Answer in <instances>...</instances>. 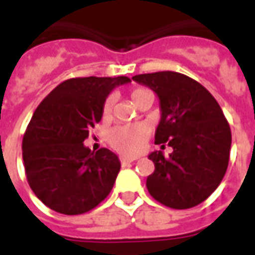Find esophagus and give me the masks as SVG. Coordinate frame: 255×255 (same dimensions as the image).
<instances>
[{
    "mask_svg": "<svg viewBox=\"0 0 255 255\" xmlns=\"http://www.w3.org/2000/svg\"><path fill=\"white\" fill-rule=\"evenodd\" d=\"M133 161H135V158H129V157H126V155H122V157H120V162H122L123 165L131 164V162H133Z\"/></svg>",
    "mask_w": 255,
    "mask_h": 255,
    "instance_id": "obj_1",
    "label": "esophagus"
}]
</instances>
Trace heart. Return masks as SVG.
<instances>
[{"instance_id":"heart-1","label":"heart","mask_w":255,"mask_h":255,"mask_svg":"<svg viewBox=\"0 0 255 255\" xmlns=\"http://www.w3.org/2000/svg\"><path fill=\"white\" fill-rule=\"evenodd\" d=\"M149 91L142 87H138L131 91V98L133 102L142 97L147 94ZM115 104V97L108 95L105 102L102 105V116L104 119H108L111 116L112 109ZM149 128L143 124H129V126H117L112 128L108 133V140L112 144V147H115L117 151H120L123 154L136 155L142 153L146 149L147 139H149Z\"/></svg>"}]
</instances>
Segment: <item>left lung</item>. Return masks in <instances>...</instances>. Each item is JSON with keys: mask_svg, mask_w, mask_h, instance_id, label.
<instances>
[{"mask_svg": "<svg viewBox=\"0 0 255 255\" xmlns=\"http://www.w3.org/2000/svg\"><path fill=\"white\" fill-rule=\"evenodd\" d=\"M160 98L161 120L155 144L171 146L169 157L153 151L150 195L172 209L203 202L223 180L231 150V128L214 97L202 84L172 71L135 75Z\"/></svg>", "mask_w": 255, "mask_h": 255, "instance_id": "obj_1", "label": "left lung"}]
</instances>
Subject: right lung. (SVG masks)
I'll list each match as a JSON object with an SVG mask.
<instances>
[{
  "label": "right lung",
  "mask_w": 255,
  "mask_h": 255,
  "mask_svg": "<svg viewBox=\"0 0 255 255\" xmlns=\"http://www.w3.org/2000/svg\"><path fill=\"white\" fill-rule=\"evenodd\" d=\"M117 78H72L38 105L23 136V161L31 190L57 213L75 216L94 209L113 188L120 161L113 151H91L83 142L102 119V105Z\"/></svg>",
  "instance_id": "right-lung-1"
}]
</instances>
